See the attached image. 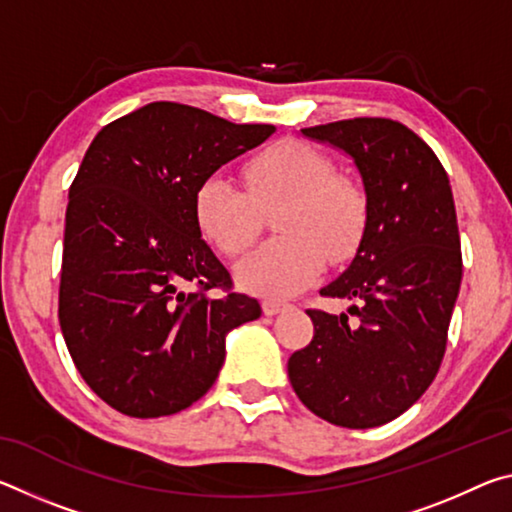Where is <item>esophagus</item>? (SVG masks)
I'll list each match as a JSON object with an SVG mask.
<instances>
[{"mask_svg":"<svg viewBox=\"0 0 512 512\" xmlns=\"http://www.w3.org/2000/svg\"><path fill=\"white\" fill-rule=\"evenodd\" d=\"M262 309H264L266 316H277L280 311L287 309V305H284V302H275V300H264Z\"/></svg>","mask_w":512,"mask_h":512,"instance_id":"1","label":"esophagus"}]
</instances>
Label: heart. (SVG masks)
<instances>
[{"label": "heart", "instance_id": "obj_1", "mask_svg": "<svg viewBox=\"0 0 512 512\" xmlns=\"http://www.w3.org/2000/svg\"><path fill=\"white\" fill-rule=\"evenodd\" d=\"M246 189L223 176H210L194 194V221L205 241L235 257L262 230V214H275L277 237L237 264L241 289L266 298H287L309 287L325 262L343 264L359 248L368 203L348 176L332 173V160L311 146L282 140L246 164Z\"/></svg>", "mask_w": 512, "mask_h": 512}]
</instances>
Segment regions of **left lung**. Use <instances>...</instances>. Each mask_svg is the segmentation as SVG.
Here are the masks:
<instances>
[{"mask_svg":"<svg viewBox=\"0 0 512 512\" xmlns=\"http://www.w3.org/2000/svg\"><path fill=\"white\" fill-rule=\"evenodd\" d=\"M352 160L368 203L350 266L320 289L352 300L347 314L307 311L314 339L289 359L311 413L348 429L395 420L436 377L461 289L456 207L443 164L400 121L359 117L302 128Z\"/></svg>","mask_w":512,"mask_h":512,"instance_id":"1","label":"left lung"}]
</instances>
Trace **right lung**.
Listing matches in <instances>:
<instances>
[{"label": "right lung", "mask_w": 512, "mask_h": 512, "mask_svg": "<svg viewBox=\"0 0 512 512\" xmlns=\"http://www.w3.org/2000/svg\"><path fill=\"white\" fill-rule=\"evenodd\" d=\"M275 133L155 101L103 126L69 187L58 318L76 370L131 418H160L210 391L225 336L262 316L194 221V194ZM212 288H225L216 299Z\"/></svg>", "instance_id": "right-lung-1"}]
</instances>
